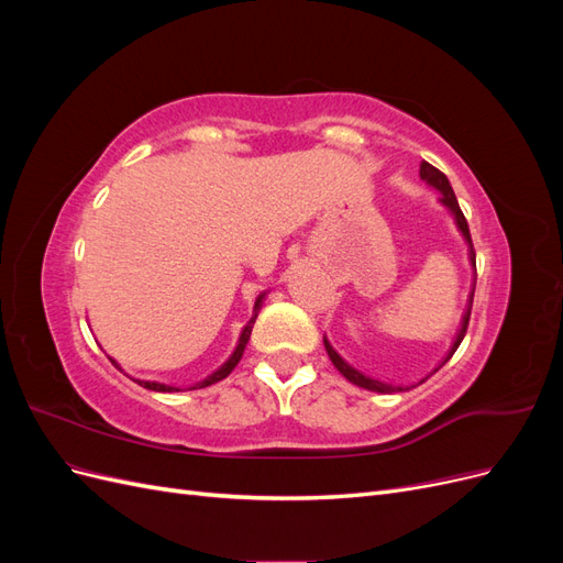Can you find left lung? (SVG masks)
Instances as JSON below:
<instances>
[{"instance_id":"8db88e82","label":"left lung","mask_w":563,"mask_h":563,"mask_svg":"<svg viewBox=\"0 0 563 563\" xmlns=\"http://www.w3.org/2000/svg\"><path fill=\"white\" fill-rule=\"evenodd\" d=\"M420 178L428 183L430 187H434V190H439L441 192V203H444V207L451 211V216L455 218V225H457V230H460V234H463V240H465V244H467V255H470V265H472V269H474V284H476V253H474V246H472V236H470V228H467V220H465V216H463V211H460V207H457V199H455V192H453V187H451V183H449V178L439 172V168H434L432 164H428V162H422L420 164ZM472 298H474V286H472V291H470V298H467V310H465V314H463V321H460V329H457V335H455V340H453V345H451V350H449V354L444 356V362H441L432 373H437L441 366H444L451 356H453V352L457 350V345L463 343V338H465V333H467V323H470V312H472ZM323 347H327V352H329V360L333 362V366L343 373V376L352 383V385H356V387H364V389H371V391H380V395H391V391H406V389H411V387H416V385H389V383H383V380H376V378H371V376H366V373H362V371H356L354 366H350L343 356H340L335 350H333V345L329 343L327 340V335H323ZM430 373V376H432ZM430 376H424L420 383H424L428 380ZM418 383V385H420Z\"/></svg>"}]
</instances>
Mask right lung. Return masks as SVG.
Instances as JSON below:
<instances>
[{
  "instance_id": "add662e5",
  "label": "right lung",
  "mask_w": 563,
  "mask_h": 563,
  "mask_svg": "<svg viewBox=\"0 0 563 563\" xmlns=\"http://www.w3.org/2000/svg\"><path fill=\"white\" fill-rule=\"evenodd\" d=\"M263 300H265V294H261L258 298H255V305H253V317L249 319V323L244 327V331H242V335H240V343H236V347H234V352L230 354V360L220 366L218 371H213L211 376H207L203 380H199V383H195L190 389H201V387H209V385H213V383H218V380H223V378H228L230 373H232V368L240 364V360H242V354H244V347H246V343H249V338H251V329H253V323H255V317H258V312H261V308H263ZM110 362L119 368V364L112 360L110 356ZM135 383H139L141 387H145V389H152V391H180V387H174V385H164V383H155V380H139V378H133Z\"/></svg>"
}]
</instances>
